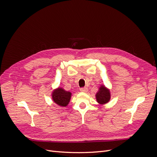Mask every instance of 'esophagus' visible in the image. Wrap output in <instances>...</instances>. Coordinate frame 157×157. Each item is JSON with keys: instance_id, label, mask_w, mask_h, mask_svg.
Masks as SVG:
<instances>
[{"instance_id": "obj_1", "label": "esophagus", "mask_w": 157, "mask_h": 157, "mask_svg": "<svg viewBox=\"0 0 157 157\" xmlns=\"http://www.w3.org/2000/svg\"><path fill=\"white\" fill-rule=\"evenodd\" d=\"M80 91L82 92H88V88L84 87V88H80Z\"/></svg>"}]
</instances>
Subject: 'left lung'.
I'll list each match as a JSON object with an SVG mask.
<instances>
[{
	"mask_svg": "<svg viewBox=\"0 0 157 157\" xmlns=\"http://www.w3.org/2000/svg\"><path fill=\"white\" fill-rule=\"evenodd\" d=\"M97 102L100 105H104L108 103L111 99L110 90L105 86V85H101L98 92L96 94Z\"/></svg>",
	"mask_w": 157,
	"mask_h": 157,
	"instance_id": "8db88e82",
	"label": "left lung"
}]
</instances>
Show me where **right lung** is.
Masks as SVG:
<instances>
[{"label": "right lung", "mask_w": 157, "mask_h": 157, "mask_svg": "<svg viewBox=\"0 0 157 157\" xmlns=\"http://www.w3.org/2000/svg\"><path fill=\"white\" fill-rule=\"evenodd\" d=\"M71 95L72 94L70 92L66 91L62 88L59 87L52 92V98L57 105L61 107H66L70 101Z\"/></svg>", "instance_id": "obj_1"}]
</instances>
